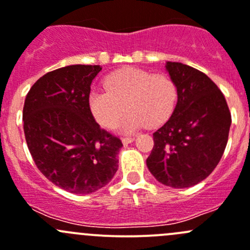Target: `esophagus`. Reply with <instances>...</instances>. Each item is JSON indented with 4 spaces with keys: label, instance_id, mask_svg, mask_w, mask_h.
Here are the masks:
<instances>
[{
    "label": "esophagus",
    "instance_id": "obj_1",
    "mask_svg": "<svg viewBox=\"0 0 250 250\" xmlns=\"http://www.w3.org/2000/svg\"><path fill=\"white\" fill-rule=\"evenodd\" d=\"M133 140H135V137H123L122 138V141H123V143H124V145H128V143L132 142Z\"/></svg>",
    "mask_w": 250,
    "mask_h": 250
}]
</instances>
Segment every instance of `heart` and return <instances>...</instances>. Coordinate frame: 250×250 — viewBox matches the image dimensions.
<instances>
[{
	"instance_id": "1",
	"label": "heart",
	"mask_w": 250,
	"mask_h": 250,
	"mask_svg": "<svg viewBox=\"0 0 250 250\" xmlns=\"http://www.w3.org/2000/svg\"><path fill=\"white\" fill-rule=\"evenodd\" d=\"M104 90H92L88 109L93 119L107 130L123 122L125 132H133L146 125L164 124L175 109L177 88L170 76L152 74L136 68H123L104 79Z\"/></svg>"
}]
</instances>
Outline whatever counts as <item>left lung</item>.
I'll return each instance as SVG.
<instances>
[{"label": "left lung", "instance_id": "8db88e82", "mask_svg": "<svg viewBox=\"0 0 250 250\" xmlns=\"http://www.w3.org/2000/svg\"><path fill=\"white\" fill-rule=\"evenodd\" d=\"M167 70L176 85L177 104L153 133L147 167L160 184L186 188L207 179L219 164L231 113L220 88L204 73L176 62H167Z\"/></svg>", "mask_w": 250, "mask_h": 250}]
</instances>
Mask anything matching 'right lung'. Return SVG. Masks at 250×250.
Wrapping results in <instances>:
<instances>
[{
  "instance_id": "add662e5",
  "label": "right lung",
  "mask_w": 250,
  "mask_h": 250,
  "mask_svg": "<svg viewBox=\"0 0 250 250\" xmlns=\"http://www.w3.org/2000/svg\"><path fill=\"white\" fill-rule=\"evenodd\" d=\"M101 70L76 64L49 71L24 103V133L36 167L70 193L96 192L118 170L122 141L101 128L88 109L91 83Z\"/></svg>"
}]
</instances>
